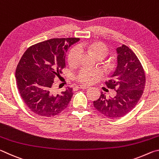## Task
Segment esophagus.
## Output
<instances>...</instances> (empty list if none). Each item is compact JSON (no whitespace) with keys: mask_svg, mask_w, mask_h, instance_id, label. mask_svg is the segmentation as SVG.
<instances>
[{"mask_svg":"<svg viewBox=\"0 0 159 159\" xmlns=\"http://www.w3.org/2000/svg\"><path fill=\"white\" fill-rule=\"evenodd\" d=\"M77 88H80V89H84V90L88 89V88H89L88 86H86V85H79L77 86Z\"/></svg>","mask_w":159,"mask_h":159,"instance_id":"34e87169","label":"esophagus"}]
</instances>
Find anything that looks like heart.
Masks as SVG:
<instances>
[{
    "label": "heart",
    "instance_id": "b5f03b06",
    "mask_svg": "<svg viewBox=\"0 0 159 159\" xmlns=\"http://www.w3.org/2000/svg\"><path fill=\"white\" fill-rule=\"evenodd\" d=\"M86 49L93 54L96 58L103 60L107 57L109 53V49L107 45L102 42L83 43L78 45L77 47L72 48L67 55V62L71 66H76L79 63L80 50ZM108 69H112L114 64H107ZM102 71L99 69H90L88 67L82 68L76 74V80L82 84L91 85L98 81L102 76Z\"/></svg>",
    "mask_w": 159,
    "mask_h": 159
}]
</instances>
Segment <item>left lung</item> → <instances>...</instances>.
I'll use <instances>...</instances> for the list:
<instances>
[{"label": "left lung", "mask_w": 159, "mask_h": 159, "mask_svg": "<svg viewBox=\"0 0 159 159\" xmlns=\"http://www.w3.org/2000/svg\"><path fill=\"white\" fill-rule=\"evenodd\" d=\"M117 67L111 79L105 82L107 88L116 92L114 98H107L103 93L93 104L98 111L109 118L122 117L138 103L143 94L146 78L139 59L125 45L117 48Z\"/></svg>", "instance_id": "obj_1"}]
</instances>
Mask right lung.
Masks as SVG:
<instances>
[{"label": "right lung", "instance_id": "1", "mask_svg": "<svg viewBox=\"0 0 159 159\" xmlns=\"http://www.w3.org/2000/svg\"><path fill=\"white\" fill-rule=\"evenodd\" d=\"M79 41V38L52 39L31 45L23 54L16 69V82L21 99L34 114L55 116L68 106L73 89L56 93L54 80L60 79L65 68L67 49Z\"/></svg>", "mask_w": 159, "mask_h": 159}]
</instances>
